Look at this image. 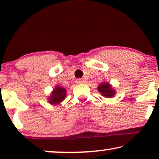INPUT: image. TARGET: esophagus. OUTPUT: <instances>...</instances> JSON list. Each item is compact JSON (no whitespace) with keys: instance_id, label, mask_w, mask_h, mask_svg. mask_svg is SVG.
<instances>
[{"instance_id":"34e87169","label":"esophagus","mask_w":159,"mask_h":159,"mask_svg":"<svg viewBox=\"0 0 159 159\" xmlns=\"http://www.w3.org/2000/svg\"><path fill=\"white\" fill-rule=\"evenodd\" d=\"M82 82H83V81H82L81 79H77L76 80V83L77 84H82Z\"/></svg>"}]
</instances>
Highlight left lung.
Listing matches in <instances>:
<instances>
[{
    "mask_svg": "<svg viewBox=\"0 0 159 159\" xmlns=\"http://www.w3.org/2000/svg\"><path fill=\"white\" fill-rule=\"evenodd\" d=\"M98 90L105 98H112L115 95V90L108 82H102L98 87Z\"/></svg>",
    "mask_w": 159,
    "mask_h": 159,
    "instance_id": "left-lung-1",
    "label": "left lung"
}]
</instances>
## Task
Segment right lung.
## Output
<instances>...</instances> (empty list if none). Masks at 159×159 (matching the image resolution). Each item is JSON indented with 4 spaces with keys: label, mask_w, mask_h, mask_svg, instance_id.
<instances>
[{
    "label": "right lung",
    "mask_w": 159,
    "mask_h": 159,
    "mask_svg": "<svg viewBox=\"0 0 159 159\" xmlns=\"http://www.w3.org/2000/svg\"><path fill=\"white\" fill-rule=\"evenodd\" d=\"M66 97V89L61 86H56L48 98V102L52 105H58Z\"/></svg>",
    "instance_id": "1"
}]
</instances>
